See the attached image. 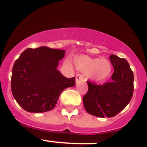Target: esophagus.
Here are the masks:
<instances>
[{
  "label": "esophagus",
  "mask_w": 147,
  "mask_h": 147,
  "mask_svg": "<svg viewBox=\"0 0 147 147\" xmlns=\"http://www.w3.org/2000/svg\"><path fill=\"white\" fill-rule=\"evenodd\" d=\"M84 78H83V75L80 74H77L76 75V82H79L80 81H83Z\"/></svg>",
  "instance_id": "1"
}]
</instances>
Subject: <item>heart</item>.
I'll use <instances>...</instances> for the list:
<instances>
[{
    "label": "heart",
    "instance_id": "obj_1",
    "mask_svg": "<svg viewBox=\"0 0 147 147\" xmlns=\"http://www.w3.org/2000/svg\"><path fill=\"white\" fill-rule=\"evenodd\" d=\"M74 65L77 70L86 74L89 78L94 81L104 80L111 72L110 61L104 59L80 55L75 58Z\"/></svg>",
    "mask_w": 147,
    "mask_h": 147
}]
</instances>
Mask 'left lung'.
Returning <instances> with one entry per match:
<instances>
[{
  "instance_id": "obj_1",
  "label": "left lung",
  "mask_w": 147,
  "mask_h": 147,
  "mask_svg": "<svg viewBox=\"0 0 147 147\" xmlns=\"http://www.w3.org/2000/svg\"><path fill=\"white\" fill-rule=\"evenodd\" d=\"M110 59L114 68L112 80L102 85L87 81L88 92L82 98L87 112L100 118L118 114L130 102L134 92V74L128 61L115 55Z\"/></svg>"
}]
</instances>
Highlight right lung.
<instances>
[{
	"label": "right lung",
	"instance_id": "add662e5",
	"mask_svg": "<svg viewBox=\"0 0 147 147\" xmlns=\"http://www.w3.org/2000/svg\"><path fill=\"white\" fill-rule=\"evenodd\" d=\"M65 50L41 47L25 49L14 63L11 90L17 103L28 112L53 110L64 89L75 85L57 70Z\"/></svg>",
	"mask_w": 147,
	"mask_h": 147
}]
</instances>
